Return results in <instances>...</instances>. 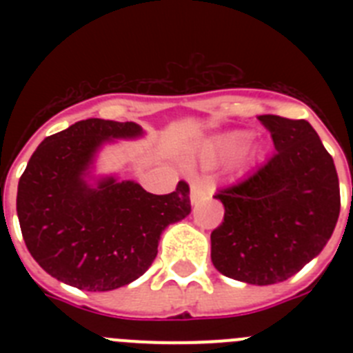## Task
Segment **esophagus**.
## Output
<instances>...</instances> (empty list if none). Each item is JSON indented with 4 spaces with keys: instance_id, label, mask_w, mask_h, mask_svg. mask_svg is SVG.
<instances>
[{
    "instance_id": "34e87169",
    "label": "esophagus",
    "mask_w": 353,
    "mask_h": 353,
    "mask_svg": "<svg viewBox=\"0 0 353 353\" xmlns=\"http://www.w3.org/2000/svg\"><path fill=\"white\" fill-rule=\"evenodd\" d=\"M212 196V191L208 189L207 185H205L203 182H199V180H196V182L191 183V203L196 205L199 203L201 199H207Z\"/></svg>"
}]
</instances>
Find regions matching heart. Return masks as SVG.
Returning a JSON list of instances; mask_svg holds the SVG:
<instances>
[{
  "mask_svg": "<svg viewBox=\"0 0 353 353\" xmlns=\"http://www.w3.org/2000/svg\"><path fill=\"white\" fill-rule=\"evenodd\" d=\"M249 134L242 132V130H235V132H228L221 138L215 139L210 146V157L223 159L232 157V155L239 154L248 146Z\"/></svg>",
  "mask_w": 353,
  "mask_h": 353,
  "instance_id": "b5f03b06",
  "label": "heart"
}]
</instances>
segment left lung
Returning a JSON list of instances; mask_svg holds the SVG:
<instances>
[{
    "mask_svg": "<svg viewBox=\"0 0 353 353\" xmlns=\"http://www.w3.org/2000/svg\"><path fill=\"white\" fill-rule=\"evenodd\" d=\"M276 154L214 196L224 221L212 232V263L248 285H276L316 258L339 217L336 166L305 120L261 114Z\"/></svg>",
    "mask_w": 353,
    "mask_h": 353,
    "instance_id": "obj_1",
    "label": "left lung"
}]
</instances>
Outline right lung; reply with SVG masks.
Returning <instances> with one entry per match:
<instances>
[{
    "mask_svg": "<svg viewBox=\"0 0 353 353\" xmlns=\"http://www.w3.org/2000/svg\"><path fill=\"white\" fill-rule=\"evenodd\" d=\"M134 121L81 120L43 139L17 187V217L33 260L58 281L109 292L136 281L157 256L170 224L191 214L189 185L150 194L134 180L95 176L97 154L136 139Z\"/></svg>",
    "mask_w": 353,
    "mask_h": 353,
    "instance_id": "obj_1",
    "label": "right lung"
}]
</instances>
